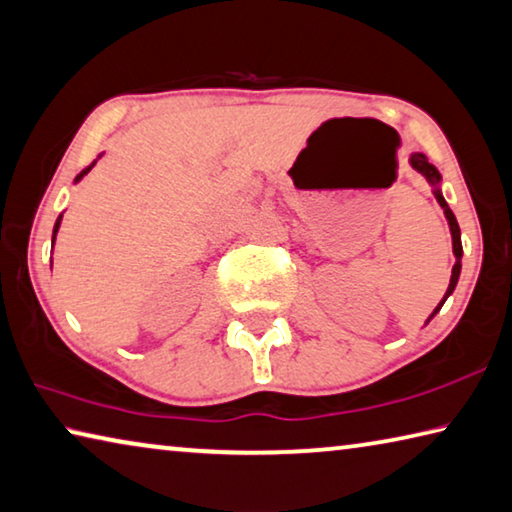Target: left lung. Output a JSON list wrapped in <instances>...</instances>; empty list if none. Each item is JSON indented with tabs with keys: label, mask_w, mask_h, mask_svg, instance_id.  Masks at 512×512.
I'll use <instances>...</instances> for the list:
<instances>
[{
	"label": "left lung",
	"mask_w": 512,
	"mask_h": 512,
	"mask_svg": "<svg viewBox=\"0 0 512 512\" xmlns=\"http://www.w3.org/2000/svg\"><path fill=\"white\" fill-rule=\"evenodd\" d=\"M410 164H412V168H417L421 175L426 177L428 182H431L433 186H437L440 184V173H437V168L433 166V164H428V159H426V154H421V152H415L410 157ZM435 198H437V202H440V207L444 209V216H446V221H449V227H451V237H453V255H456V264H453V271H451V282H449V289H446V294H444V298H442V303L435 307V312L428 316V321L433 319V316L440 312V307L444 305V300L449 298L451 294H453V289H456V285H458V278H460V259H462V243H460V227H458V221H456V216H453V212L449 209V205H446V200L442 198V193H440V189H435Z\"/></svg>",
	"instance_id": "1"
}]
</instances>
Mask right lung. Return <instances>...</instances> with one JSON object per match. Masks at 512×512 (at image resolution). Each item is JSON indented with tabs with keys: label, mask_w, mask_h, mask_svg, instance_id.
<instances>
[{
	"label": "right lung",
	"mask_w": 512,
	"mask_h": 512,
	"mask_svg": "<svg viewBox=\"0 0 512 512\" xmlns=\"http://www.w3.org/2000/svg\"><path fill=\"white\" fill-rule=\"evenodd\" d=\"M88 170H91V166H88V168H86V170H84V173H79V175H77V180H75V182H79V180H81V177H84V175H86V173H88ZM61 218H63V214H61V216H59V218H56V225H54V239H56V232H59V225H61Z\"/></svg>",
	"instance_id": "add662e5"
}]
</instances>
